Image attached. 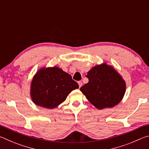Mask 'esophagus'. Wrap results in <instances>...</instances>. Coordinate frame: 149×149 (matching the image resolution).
<instances>
[{"instance_id": "34e87169", "label": "esophagus", "mask_w": 149, "mask_h": 149, "mask_svg": "<svg viewBox=\"0 0 149 149\" xmlns=\"http://www.w3.org/2000/svg\"><path fill=\"white\" fill-rule=\"evenodd\" d=\"M78 84H79V87L80 88L82 86V85H83V83H82L81 81H78Z\"/></svg>"}]
</instances>
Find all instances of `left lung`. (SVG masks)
<instances>
[{
    "label": "left lung",
    "mask_w": 149,
    "mask_h": 149,
    "mask_svg": "<svg viewBox=\"0 0 149 149\" xmlns=\"http://www.w3.org/2000/svg\"><path fill=\"white\" fill-rule=\"evenodd\" d=\"M89 82L80 88L87 100L98 108H112L122 100L126 84L112 65L103 63L87 72Z\"/></svg>",
    "instance_id": "left-lung-1"
}]
</instances>
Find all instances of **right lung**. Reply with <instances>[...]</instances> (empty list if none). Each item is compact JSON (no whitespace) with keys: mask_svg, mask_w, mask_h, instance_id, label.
Returning a JSON list of instances; mask_svg holds the SVG:
<instances>
[{"mask_svg":"<svg viewBox=\"0 0 149 149\" xmlns=\"http://www.w3.org/2000/svg\"><path fill=\"white\" fill-rule=\"evenodd\" d=\"M78 88L79 85L71 75L60 68L45 67L39 70L33 77L30 94L35 104L52 109Z\"/></svg>","mask_w":149,"mask_h":149,"instance_id":"right-lung-1","label":"right lung"}]
</instances>
